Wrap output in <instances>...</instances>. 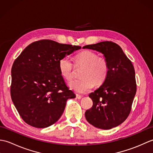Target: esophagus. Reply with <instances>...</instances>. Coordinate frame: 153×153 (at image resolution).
<instances>
[{"mask_svg":"<svg viewBox=\"0 0 153 153\" xmlns=\"http://www.w3.org/2000/svg\"><path fill=\"white\" fill-rule=\"evenodd\" d=\"M76 98L78 99H81L82 98V95H77H77H76Z\"/></svg>","mask_w":153,"mask_h":153,"instance_id":"1","label":"esophagus"}]
</instances>
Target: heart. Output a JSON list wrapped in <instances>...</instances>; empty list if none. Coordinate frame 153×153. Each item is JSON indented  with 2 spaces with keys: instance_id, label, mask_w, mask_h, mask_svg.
I'll list each match as a JSON object with an SVG mask.
<instances>
[{
  "instance_id": "heart-1",
  "label": "heart",
  "mask_w": 153,
  "mask_h": 153,
  "mask_svg": "<svg viewBox=\"0 0 153 153\" xmlns=\"http://www.w3.org/2000/svg\"><path fill=\"white\" fill-rule=\"evenodd\" d=\"M76 64L84 68L80 74L81 79L71 81L69 86L79 93L88 92L93 85L100 86L105 82L109 73V65L106 58L99 57L95 52L85 50L76 56ZM58 70L65 79L71 80L73 77L74 66L68 56L61 58L58 62Z\"/></svg>"
}]
</instances>
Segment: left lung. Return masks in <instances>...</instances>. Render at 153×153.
Listing matches in <instances>:
<instances>
[{
    "label": "left lung",
    "instance_id": "8db88e82",
    "mask_svg": "<svg viewBox=\"0 0 153 153\" xmlns=\"http://www.w3.org/2000/svg\"><path fill=\"white\" fill-rule=\"evenodd\" d=\"M104 54L109 65L105 82L89 97L93 105L85 113V118L97 128L110 129L128 118L137 90L135 70L122 48L112 41L84 46Z\"/></svg>",
    "mask_w": 153,
    "mask_h": 153
}]
</instances>
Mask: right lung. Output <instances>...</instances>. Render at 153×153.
I'll return each mask as SVG.
<instances>
[{
  "label": "right lung",
  "mask_w": 153,
  "mask_h": 153,
  "mask_svg": "<svg viewBox=\"0 0 153 153\" xmlns=\"http://www.w3.org/2000/svg\"><path fill=\"white\" fill-rule=\"evenodd\" d=\"M82 48L44 39L25 48L12 65L10 95L24 121L45 128L59 119L68 99L76 97L58 70L61 58Z\"/></svg>",
  "instance_id": "1"
}]
</instances>
